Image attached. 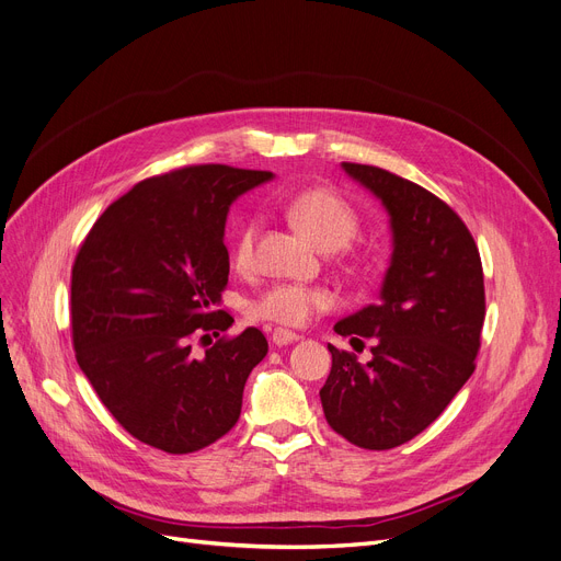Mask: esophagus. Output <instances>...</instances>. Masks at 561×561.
Instances as JSON below:
<instances>
[{"label":"esophagus","instance_id":"esophagus-1","mask_svg":"<svg viewBox=\"0 0 561 561\" xmlns=\"http://www.w3.org/2000/svg\"><path fill=\"white\" fill-rule=\"evenodd\" d=\"M298 339H300V334L290 332V330H284V328L273 330V344L275 346H288V344H294V341H298Z\"/></svg>","mask_w":561,"mask_h":561}]
</instances>
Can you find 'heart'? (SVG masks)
Here are the masks:
<instances>
[{
	"label": "heart",
	"mask_w": 561,
	"mask_h": 561,
	"mask_svg": "<svg viewBox=\"0 0 561 561\" xmlns=\"http://www.w3.org/2000/svg\"><path fill=\"white\" fill-rule=\"evenodd\" d=\"M284 215L302 229L316 245L325 252L344 254L359 233V215L341 199L336 192L325 187L302 190L284 204ZM259 217H248L240 225L233 240V261L238 267H250L256 254ZM334 307L332 290L321 284L277 282L265 286L245 300V316L250 321H265L282 328H302L316 313Z\"/></svg>",
	"instance_id": "heart-1"
}]
</instances>
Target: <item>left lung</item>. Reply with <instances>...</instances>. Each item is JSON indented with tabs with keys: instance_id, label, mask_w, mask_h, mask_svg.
I'll return each instance as SVG.
<instances>
[{
	"instance_id": "obj_1",
	"label": "left lung",
	"mask_w": 561,
	"mask_h": 561,
	"mask_svg": "<svg viewBox=\"0 0 561 561\" xmlns=\"http://www.w3.org/2000/svg\"><path fill=\"white\" fill-rule=\"evenodd\" d=\"M346 172L382 199L394 252L380 302L339 321L351 344L371 339V359L328 346L325 420L362 449L399 447L431 426L474 371L485 316L477 242L458 213L426 187L374 164Z\"/></svg>"
}]
</instances>
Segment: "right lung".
Instances as JSON below:
<instances>
[{
	"label": "right lung",
	"mask_w": 561,
	"mask_h": 561,
	"mask_svg": "<svg viewBox=\"0 0 561 561\" xmlns=\"http://www.w3.org/2000/svg\"><path fill=\"white\" fill-rule=\"evenodd\" d=\"M271 176L229 164L172 169L112 202L82 240L70 271L72 348L112 417L144 445L192 454L240 417L267 341L256 328L225 334V222L238 194ZM197 337L204 356L191 351Z\"/></svg>",
	"instance_id": "1"
}]
</instances>
